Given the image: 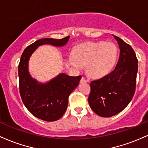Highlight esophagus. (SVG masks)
<instances>
[{"mask_svg":"<svg viewBox=\"0 0 148 148\" xmlns=\"http://www.w3.org/2000/svg\"><path fill=\"white\" fill-rule=\"evenodd\" d=\"M87 82V79H86V78L84 77H82V78H81V80H80V82L81 83H85V82Z\"/></svg>","mask_w":148,"mask_h":148,"instance_id":"obj_1","label":"esophagus"}]
</instances>
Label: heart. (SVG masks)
Segmentation results:
<instances>
[{
  "instance_id": "obj_1",
  "label": "heart",
  "mask_w": 148,
  "mask_h": 148,
  "mask_svg": "<svg viewBox=\"0 0 148 148\" xmlns=\"http://www.w3.org/2000/svg\"><path fill=\"white\" fill-rule=\"evenodd\" d=\"M117 58V47L113 42H89L75 49L70 61L76 69L87 65V72L94 77L106 75L112 71Z\"/></svg>"
}]
</instances>
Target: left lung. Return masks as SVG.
<instances>
[{
	"instance_id": "obj_1",
	"label": "left lung",
	"mask_w": 148,
	"mask_h": 148,
	"mask_svg": "<svg viewBox=\"0 0 148 148\" xmlns=\"http://www.w3.org/2000/svg\"><path fill=\"white\" fill-rule=\"evenodd\" d=\"M119 45L118 62L112 72L90 83L88 102L98 115L110 117L128 106L134 95L136 85L138 59L129 44L114 36Z\"/></svg>"
}]
</instances>
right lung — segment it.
Listing matches in <instances>:
<instances>
[{
	"instance_id": "obj_1",
	"label": "right lung",
	"mask_w": 148,
	"mask_h": 148,
	"mask_svg": "<svg viewBox=\"0 0 148 148\" xmlns=\"http://www.w3.org/2000/svg\"><path fill=\"white\" fill-rule=\"evenodd\" d=\"M69 38L38 40L28 46L21 54L18 66L21 98L29 112L44 121L54 122L64 115L67 109L69 96L77 87L82 76L72 77L60 73L49 82H39L29 73V59L39 46L47 44L62 47L66 45Z\"/></svg>"
}]
</instances>
